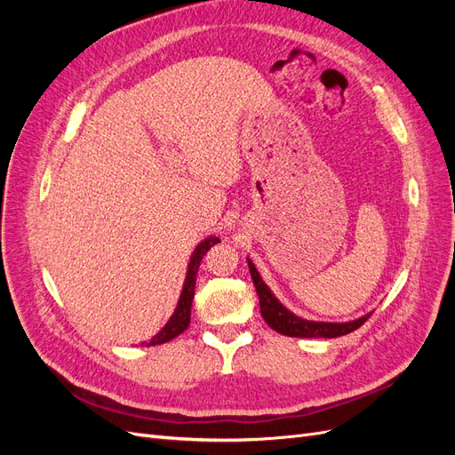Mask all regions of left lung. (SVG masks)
Here are the masks:
<instances>
[{"label":"left lung","instance_id":"8db88e82","mask_svg":"<svg viewBox=\"0 0 455 455\" xmlns=\"http://www.w3.org/2000/svg\"><path fill=\"white\" fill-rule=\"evenodd\" d=\"M249 269L259 298L261 316H264V321L275 330V332L291 336V338H338V336H346L353 332V330L363 326L368 321L370 315H364L361 319L351 321V323H315V321L299 319V316L288 311L281 301L271 294V291L266 286V283L261 281L251 259H249Z\"/></svg>","mask_w":455,"mask_h":455}]
</instances>
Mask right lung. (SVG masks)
<instances>
[{
    "label": "right lung",
    "instance_id": "1",
    "mask_svg": "<svg viewBox=\"0 0 455 455\" xmlns=\"http://www.w3.org/2000/svg\"><path fill=\"white\" fill-rule=\"evenodd\" d=\"M220 239L216 237H209L204 239L191 256V261L188 266V275H186V283H184V291L180 294V299H178V306L171 316V321L161 328V332L151 338L146 346H159V343L171 341L172 338L180 336L184 330L189 326V319H191V301H194V294H196V279H197V271L201 266L203 256L209 252V249L212 244H216Z\"/></svg>",
    "mask_w": 455,
    "mask_h": 455
}]
</instances>
